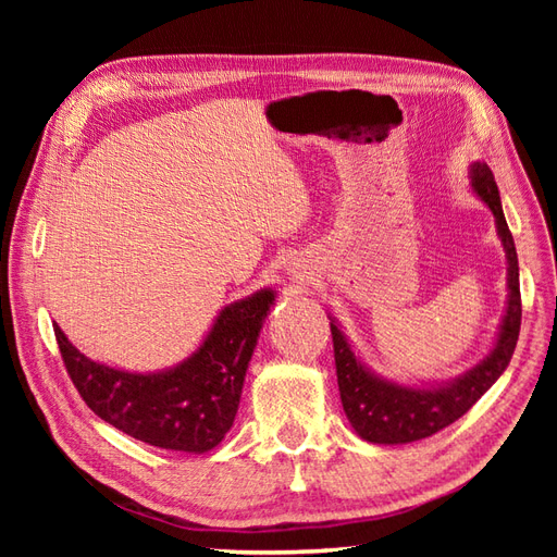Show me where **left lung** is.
<instances>
[{
	"label": "left lung",
	"mask_w": 557,
	"mask_h": 557,
	"mask_svg": "<svg viewBox=\"0 0 557 557\" xmlns=\"http://www.w3.org/2000/svg\"><path fill=\"white\" fill-rule=\"evenodd\" d=\"M471 188L491 207L495 215L497 234L509 262V301L502 318L497 344L474 369L450 383L436 387H407L374 376L360 362L356 350L348 344L339 325L330 323L334 344L336 381L346 418L350 420L364 442L372 444H411L425 440L465 416L481 395L491 387L504 369L509 367L520 332V283H518V256L513 237L502 211L499 190L491 166L485 162L471 164Z\"/></svg>",
	"instance_id": "8db88e82"
}]
</instances>
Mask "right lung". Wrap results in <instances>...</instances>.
Returning a JSON list of instances; mask_svg holds the SVG:
<instances>
[{"label":"right lung","mask_w":557,"mask_h":557,"mask_svg":"<svg viewBox=\"0 0 557 557\" xmlns=\"http://www.w3.org/2000/svg\"><path fill=\"white\" fill-rule=\"evenodd\" d=\"M274 297L267 288L225 307L199 350L158 374L97 364L58 325L53 330L66 374L99 418L150 446L205 453L221 444L234 423L252 348Z\"/></svg>","instance_id":"1"}]
</instances>
